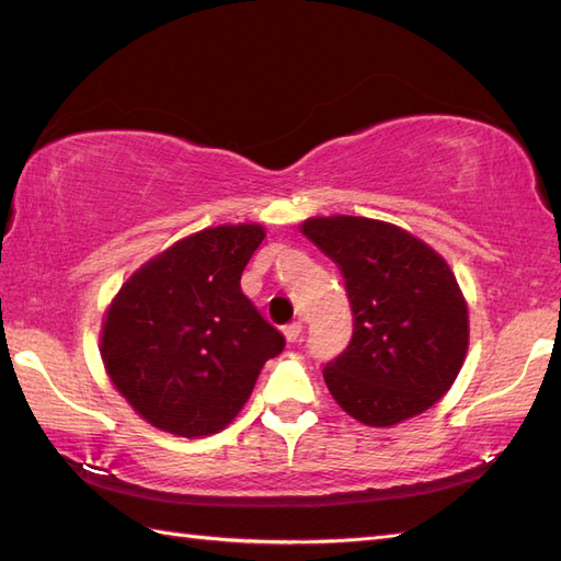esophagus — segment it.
<instances>
[{"mask_svg": "<svg viewBox=\"0 0 561 561\" xmlns=\"http://www.w3.org/2000/svg\"><path fill=\"white\" fill-rule=\"evenodd\" d=\"M301 323L299 321H294V323H289V325H284V337L289 340V343H296V340L301 337Z\"/></svg>", "mask_w": 561, "mask_h": 561, "instance_id": "esophagus-1", "label": "esophagus"}]
</instances>
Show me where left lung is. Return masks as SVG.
Wrapping results in <instances>:
<instances>
[{
	"mask_svg": "<svg viewBox=\"0 0 561 561\" xmlns=\"http://www.w3.org/2000/svg\"><path fill=\"white\" fill-rule=\"evenodd\" d=\"M301 230L337 262L353 306L350 345L323 367L340 409L375 427L431 409L453 387L469 345L467 304L447 262L371 218H311Z\"/></svg>",
	"mask_w": 561,
	"mask_h": 561,
	"instance_id": "left-lung-1",
	"label": "left lung"
}]
</instances>
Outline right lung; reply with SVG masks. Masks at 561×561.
I'll use <instances>...</instances> for the list:
<instances>
[{
    "label": "right lung",
    "instance_id": "right-lung-1",
    "mask_svg": "<svg viewBox=\"0 0 561 561\" xmlns=\"http://www.w3.org/2000/svg\"><path fill=\"white\" fill-rule=\"evenodd\" d=\"M265 238L218 226L174 243L130 277L106 311L104 367L124 399L160 431L202 437L243 409L284 335L240 289Z\"/></svg>",
    "mask_w": 561,
    "mask_h": 561
}]
</instances>
